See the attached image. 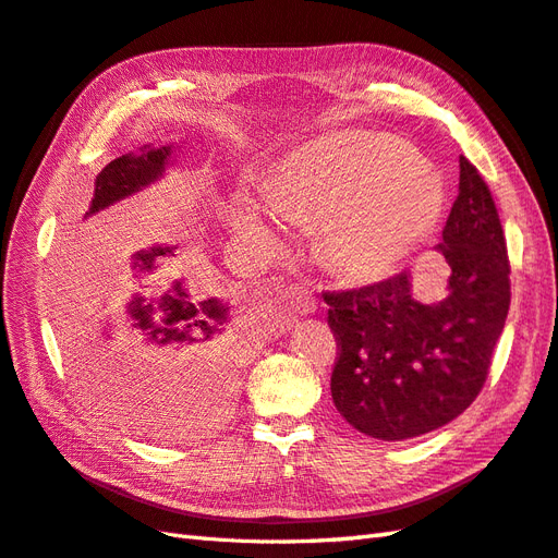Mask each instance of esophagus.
Returning <instances> with one entry per match:
<instances>
[{"label":"esophagus","mask_w":558,"mask_h":558,"mask_svg":"<svg viewBox=\"0 0 558 558\" xmlns=\"http://www.w3.org/2000/svg\"><path fill=\"white\" fill-rule=\"evenodd\" d=\"M288 311L299 313V316H308V313L316 311V296L294 284V288L288 290Z\"/></svg>","instance_id":"1"}]
</instances>
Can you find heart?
Segmentation results:
<instances>
[{"label":"heart","instance_id":"b5f03b06","mask_svg":"<svg viewBox=\"0 0 558 558\" xmlns=\"http://www.w3.org/2000/svg\"><path fill=\"white\" fill-rule=\"evenodd\" d=\"M266 197L282 219L320 223V259L349 282L396 274L432 238L446 209L442 181L422 157L365 132L294 153ZM235 223L247 235L276 240L274 221L252 199H240Z\"/></svg>","mask_w":558,"mask_h":558}]
</instances>
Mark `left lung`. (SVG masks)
Returning a JSON list of instances; mask_svg holds the SVG:
<instances>
[{"mask_svg":"<svg viewBox=\"0 0 558 558\" xmlns=\"http://www.w3.org/2000/svg\"><path fill=\"white\" fill-rule=\"evenodd\" d=\"M436 250L448 274L440 302H417L410 274L323 294L339 351L332 401L365 436L434 432L462 415L488 377L511 299L509 259L493 195L466 157Z\"/></svg>","mask_w":558,"mask_h":558,"instance_id":"1","label":"left lung"}]
</instances>
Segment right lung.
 Listing matches in <instances>:
<instances>
[{"mask_svg": "<svg viewBox=\"0 0 558 558\" xmlns=\"http://www.w3.org/2000/svg\"><path fill=\"white\" fill-rule=\"evenodd\" d=\"M174 146H143L108 162L94 181L84 219L165 177ZM177 245L132 256V294L104 304L98 318L75 313L68 359L89 401L124 426L174 440L217 426L231 410L247 347L231 304L191 284Z\"/></svg>", "mask_w": 558, "mask_h": 558, "instance_id": "1", "label": "right lung"}]
</instances>
